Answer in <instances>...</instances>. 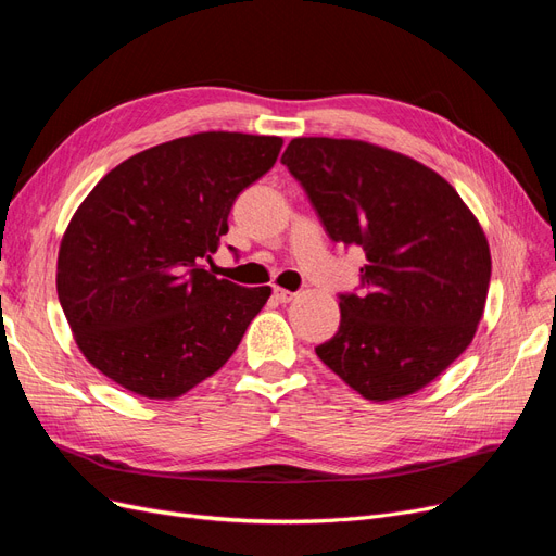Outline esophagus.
<instances>
[{"mask_svg": "<svg viewBox=\"0 0 556 556\" xmlns=\"http://www.w3.org/2000/svg\"><path fill=\"white\" fill-rule=\"evenodd\" d=\"M293 298H295V293H291V291H286V289H279V286H275V300H277V302L286 304V302H291Z\"/></svg>", "mask_w": 556, "mask_h": 556, "instance_id": "34e87169", "label": "esophagus"}]
</instances>
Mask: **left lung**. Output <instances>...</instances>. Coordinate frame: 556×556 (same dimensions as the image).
<instances>
[{"label": "left lung", "instance_id": "1", "mask_svg": "<svg viewBox=\"0 0 556 556\" xmlns=\"http://www.w3.org/2000/svg\"><path fill=\"white\" fill-rule=\"evenodd\" d=\"M281 164L334 242L363 247V295L316 355L371 402L414 395L467 351L485 312L490 244L451 182L351 138H293Z\"/></svg>", "mask_w": 556, "mask_h": 556}]
</instances>
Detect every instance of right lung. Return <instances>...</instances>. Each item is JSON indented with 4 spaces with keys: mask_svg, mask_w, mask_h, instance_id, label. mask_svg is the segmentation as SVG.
I'll list each match as a JSON object with an SVG mask.
<instances>
[{
    "mask_svg": "<svg viewBox=\"0 0 556 556\" xmlns=\"http://www.w3.org/2000/svg\"><path fill=\"white\" fill-rule=\"evenodd\" d=\"M281 146L279 136L201 131L101 177L58 256L60 304L89 365L148 400L182 397L226 365L273 289H242L205 263L238 193Z\"/></svg>",
    "mask_w": 556,
    "mask_h": 556,
    "instance_id": "1",
    "label": "right lung"
}]
</instances>
